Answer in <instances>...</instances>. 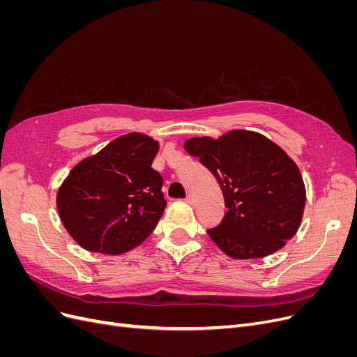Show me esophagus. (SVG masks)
I'll list each match as a JSON object with an SVG mask.
<instances>
[{
  "instance_id": "1",
  "label": "esophagus",
  "mask_w": 357,
  "mask_h": 357,
  "mask_svg": "<svg viewBox=\"0 0 357 357\" xmlns=\"http://www.w3.org/2000/svg\"><path fill=\"white\" fill-rule=\"evenodd\" d=\"M185 201H186L189 205H193V202H195V199H193V197H192V195H188Z\"/></svg>"
}]
</instances>
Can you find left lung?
<instances>
[{"instance_id":"obj_1","label":"left lung","mask_w":357,"mask_h":357,"mask_svg":"<svg viewBox=\"0 0 357 357\" xmlns=\"http://www.w3.org/2000/svg\"><path fill=\"white\" fill-rule=\"evenodd\" d=\"M185 150L199 158L223 192L228 210L215 228L207 229L223 253L259 259L280 250L296 234L305 186L295 162L271 139L236 129L218 139L190 138Z\"/></svg>"}]
</instances>
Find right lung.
I'll list each match as a JSON object with an SVG mask.
<instances>
[{
    "instance_id": "add662e5",
    "label": "right lung",
    "mask_w": 357,
    "mask_h": 357,
    "mask_svg": "<svg viewBox=\"0 0 357 357\" xmlns=\"http://www.w3.org/2000/svg\"><path fill=\"white\" fill-rule=\"evenodd\" d=\"M159 144L131 132L83 159L62 183L56 205L74 241L93 253L121 255L152 234L167 205L152 168Z\"/></svg>"
}]
</instances>
